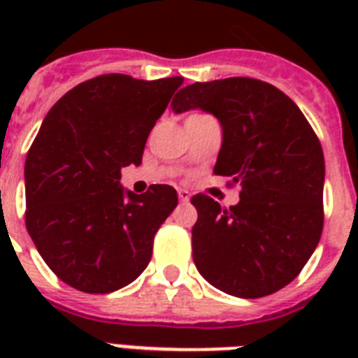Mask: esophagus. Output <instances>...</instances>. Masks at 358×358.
Wrapping results in <instances>:
<instances>
[{
    "label": "esophagus",
    "instance_id": "esophagus-1",
    "mask_svg": "<svg viewBox=\"0 0 358 358\" xmlns=\"http://www.w3.org/2000/svg\"><path fill=\"white\" fill-rule=\"evenodd\" d=\"M178 196H180V201L182 202H187L189 201V191L187 189H178Z\"/></svg>",
    "mask_w": 358,
    "mask_h": 358
}]
</instances>
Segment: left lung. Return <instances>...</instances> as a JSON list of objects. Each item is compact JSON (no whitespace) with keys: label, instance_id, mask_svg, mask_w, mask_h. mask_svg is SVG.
<instances>
[{"label":"left lung","instance_id":"1","mask_svg":"<svg viewBox=\"0 0 358 358\" xmlns=\"http://www.w3.org/2000/svg\"><path fill=\"white\" fill-rule=\"evenodd\" d=\"M171 108L217 117L223 145L213 173L241 187L230 208L204 193L191 199L196 269L229 295L275 294L299 275L322 238L325 159L317 135L292 98L252 78L196 81Z\"/></svg>","mask_w":358,"mask_h":358}]
</instances>
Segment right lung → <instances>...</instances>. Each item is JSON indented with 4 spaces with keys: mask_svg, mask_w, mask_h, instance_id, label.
I'll use <instances>...</instances> for the list:
<instances>
[{
    "mask_svg": "<svg viewBox=\"0 0 358 358\" xmlns=\"http://www.w3.org/2000/svg\"><path fill=\"white\" fill-rule=\"evenodd\" d=\"M182 76L145 81L103 74L59 100L25 159V227L48 267L85 294L134 282L178 195L156 184L145 195L120 187V169L139 165L148 134Z\"/></svg>",
    "mask_w": 358,
    "mask_h": 358,
    "instance_id": "add662e5",
    "label": "right lung"
}]
</instances>
